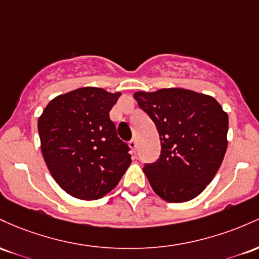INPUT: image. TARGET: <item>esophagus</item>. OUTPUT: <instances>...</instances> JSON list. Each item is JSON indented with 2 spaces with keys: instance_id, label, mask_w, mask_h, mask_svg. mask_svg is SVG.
<instances>
[{
  "instance_id": "1",
  "label": "esophagus",
  "mask_w": 259,
  "mask_h": 259,
  "mask_svg": "<svg viewBox=\"0 0 259 259\" xmlns=\"http://www.w3.org/2000/svg\"><path fill=\"white\" fill-rule=\"evenodd\" d=\"M130 148H131V149H133V150H136V149H137V141H136V139L135 138H133L132 139V141H130Z\"/></svg>"
}]
</instances>
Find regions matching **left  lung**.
Here are the masks:
<instances>
[{"mask_svg": "<svg viewBox=\"0 0 259 259\" xmlns=\"http://www.w3.org/2000/svg\"><path fill=\"white\" fill-rule=\"evenodd\" d=\"M133 97L160 137V156L143 167L154 192L170 203L193 199L222 165L228 148V114L213 97L188 89L137 92Z\"/></svg>", "mask_w": 259, "mask_h": 259, "instance_id": "left-lung-1", "label": "left lung"}]
</instances>
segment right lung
<instances>
[{
    "instance_id": "right-lung-1",
    "label": "right lung",
    "mask_w": 259,
    "mask_h": 259,
    "mask_svg": "<svg viewBox=\"0 0 259 259\" xmlns=\"http://www.w3.org/2000/svg\"><path fill=\"white\" fill-rule=\"evenodd\" d=\"M121 93L85 87L52 99L37 121L51 176L67 193L93 200L114 190L131 160L109 112Z\"/></svg>"
}]
</instances>
